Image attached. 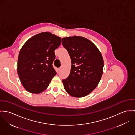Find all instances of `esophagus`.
<instances>
[{"label": "esophagus", "instance_id": "1", "mask_svg": "<svg viewBox=\"0 0 135 135\" xmlns=\"http://www.w3.org/2000/svg\"><path fill=\"white\" fill-rule=\"evenodd\" d=\"M61 70V68H59L58 69V71H60Z\"/></svg>", "mask_w": 135, "mask_h": 135}]
</instances>
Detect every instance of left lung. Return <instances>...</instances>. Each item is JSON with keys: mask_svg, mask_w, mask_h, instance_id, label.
Segmentation results:
<instances>
[{"mask_svg": "<svg viewBox=\"0 0 135 135\" xmlns=\"http://www.w3.org/2000/svg\"><path fill=\"white\" fill-rule=\"evenodd\" d=\"M62 39L72 63L69 76L62 80L64 88L72 97L87 96L96 88L102 77V56L96 45L84 37L74 36Z\"/></svg>", "mask_w": 135, "mask_h": 135, "instance_id": "obj_1", "label": "left lung"}]
</instances>
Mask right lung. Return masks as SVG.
<instances>
[{
    "label": "right lung",
    "instance_id": "obj_1",
    "mask_svg": "<svg viewBox=\"0 0 135 135\" xmlns=\"http://www.w3.org/2000/svg\"><path fill=\"white\" fill-rule=\"evenodd\" d=\"M61 44V37L42 32L29 39L22 46L18 59L17 72L24 88L39 94L48 87L57 73L52 66L55 50Z\"/></svg>",
    "mask_w": 135,
    "mask_h": 135
}]
</instances>
